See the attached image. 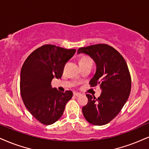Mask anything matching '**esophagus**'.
Returning a JSON list of instances; mask_svg holds the SVG:
<instances>
[{
    "instance_id": "34e87169",
    "label": "esophagus",
    "mask_w": 149,
    "mask_h": 149,
    "mask_svg": "<svg viewBox=\"0 0 149 149\" xmlns=\"http://www.w3.org/2000/svg\"><path fill=\"white\" fill-rule=\"evenodd\" d=\"M73 95H74V96H75V97H79L81 95L80 93H77V92H74V93H73Z\"/></svg>"
}]
</instances>
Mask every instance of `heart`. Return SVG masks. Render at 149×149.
Instances as JSON below:
<instances>
[{"instance_id": "b5f03b06", "label": "heart", "mask_w": 149, "mask_h": 149, "mask_svg": "<svg viewBox=\"0 0 149 149\" xmlns=\"http://www.w3.org/2000/svg\"><path fill=\"white\" fill-rule=\"evenodd\" d=\"M86 62H92V61L89 57H87V56H84V57H82L81 58L79 63H86Z\"/></svg>"}]
</instances>
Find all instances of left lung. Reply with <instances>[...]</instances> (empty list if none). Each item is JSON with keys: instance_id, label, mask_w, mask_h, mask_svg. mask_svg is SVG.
I'll return each instance as SVG.
<instances>
[{"instance_id": "obj_1", "label": "left lung", "mask_w": 149, "mask_h": 149, "mask_svg": "<svg viewBox=\"0 0 149 149\" xmlns=\"http://www.w3.org/2000/svg\"><path fill=\"white\" fill-rule=\"evenodd\" d=\"M77 53L88 55L95 61L96 72L89 84L91 87L99 85L102 90L97 99L86 95L88 101L82 108L84 116L93 125H105L118 115L129 97L131 78L127 63L107 44L80 47Z\"/></svg>"}]
</instances>
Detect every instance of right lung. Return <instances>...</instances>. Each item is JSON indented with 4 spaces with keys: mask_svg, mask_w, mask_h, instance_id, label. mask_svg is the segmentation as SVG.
<instances>
[{
    "mask_svg": "<svg viewBox=\"0 0 149 149\" xmlns=\"http://www.w3.org/2000/svg\"><path fill=\"white\" fill-rule=\"evenodd\" d=\"M76 49L44 45L31 53L22 66L21 95L25 107L33 117L45 125L56 122L63 115L72 92L52 88L51 81L59 79L63 68Z\"/></svg>",
    "mask_w": 149,
    "mask_h": 149,
    "instance_id": "1",
    "label": "right lung"
}]
</instances>
